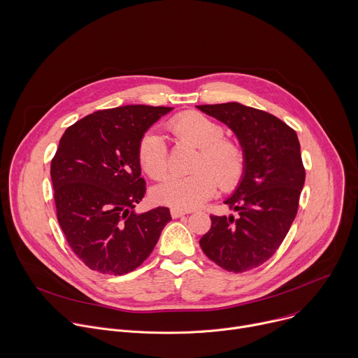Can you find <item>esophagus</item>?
Masks as SVG:
<instances>
[{"label":"esophagus","mask_w":358,"mask_h":358,"mask_svg":"<svg viewBox=\"0 0 358 358\" xmlns=\"http://www.w3.org/2000/svg\"><path fill=\"white\" fill-rule=\"evenodd\" d=\"M189 213H191V211L182 210V208H178V207L171 208V215H173V218H180V217H182V215H185V214H189Z\"/></svg>","instance_id":"34e87169"}]
</instances>
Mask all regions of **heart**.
<instances>
[{
    "instance_id": "1",
    "label": "heart",
    "mask_w": 358,
    "mask_h": 358,
    "mask_svg": "<svg viewBox=\"0 0 358 358\" xmlns=\"http://www.w3.org/2000/svg\"><path fill=\"white\" fill-rule=\"evenodd\" d=\"M167 130L180 141L198 147L194 171L188 176H170L155 191L156 198L178 208H195L211 198L217 187L235 188L246 169L242 144L224 137L225 129L218 122L198 112H185L167 122ZM137 159L143 170L155 180L169 171V151L164 140L152 131L141 136Z\"/></svg>"
}]
</instances>
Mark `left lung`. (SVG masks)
I'll list each match as a JSON object with an SVG mask.
<instances>
[{"mask_svg":"<svg viewBox=\"0 0 358 358\" xmlns=\"http://www.w3.org/2000/svg\"><path fill=\"white\" fill-rule=\"evenodd\" d=\"M196 108L232 129L246 155L242 181L225 201L235 215L211 214L199 239L213 262L242 273L272 258L292 227L306 177L300 144L292 127L264 110L236 101Z\"/></svg>","mask_w":358,"mask_h":358,"instance_id":"left-lung-1","label":"left lung"}]
</instances>
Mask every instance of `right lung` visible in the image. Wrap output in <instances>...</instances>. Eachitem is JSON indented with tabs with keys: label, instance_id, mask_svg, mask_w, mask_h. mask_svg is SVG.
I'll list each match as a JSON object with an SVG mask.
<instances>
[{
	"label": "right lung",
	"instance_id": "1",
	"mask_svg": "<svg viewBox=\"0 0 358 358\" xmlns=\"http://www.w3.org/2000/svg\"><path fill=\"white\" fill-rule=\"evenodd\" d=\"M173 108L130 105L99 110L69 126L50 163L58 222L92 271L124 275L138 268L171 221L167 207L137 215L145 194L137 145Z\"/></svg>",
	"mask_w": 358,
	"mask_h": 358
}]
</instances>
